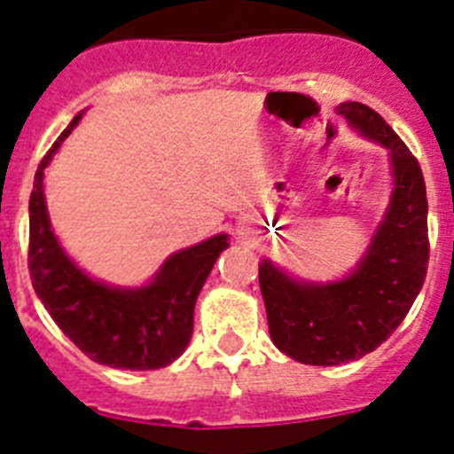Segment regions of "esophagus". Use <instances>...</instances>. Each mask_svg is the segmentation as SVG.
<instances>
[{
	"label": "esophagus",
	"mask_w": 454,
	"mask_h": 454,
	"mask_svg": "<svg viewBox=\"0 0 454 454\" xmlns=\"http://www.w3.org/2000/svg\"><path fill=\"white\" fill-rule=\"evenodd\" d=\"M237 235H239L241 241H253V232H251V228H248V226L237 228Z\"/></svg>",
	"instance_id": "1"
}]
</instances>
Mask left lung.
<instances>
[{
    "mask_svg": "<svg viewBox=\"0 0 454 454\" xmlns=\"http://www.w3.org/2000/svg\"><path fill=\"white\" fill-rule=\"evenodd\" d=\"M338 114L363 137L389 150L394 190L385 219L351 275L332 285L289 278L270 260L260 289L275 347L304 365L358 361L403 323L427 273V197L419 160L380 114L342 103Z\"/></svg>",
    "mask_w": 454,
    "mask_h": 454,
    "instance_id": "8db88e82",
    "label": "left lung"
}]
</instances>
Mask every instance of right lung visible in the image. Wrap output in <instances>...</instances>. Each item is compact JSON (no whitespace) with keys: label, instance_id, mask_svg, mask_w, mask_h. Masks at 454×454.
I'll list each match as a JSON object with an SVG mask.
<instances>
[{"label":"right lung","instance_id":"right-lung-1","mask_svg":"<svg viewBox=\"0 0 454 454\" xmlns=\"http://www.w3.org/2000/svg\"><path fill=\"white\" fill-rule=\"evenodd\" d=\"M69 122L35 172L28 201V270L37 298L55 325L80 351L118 370H159L188 347L194 302L203 282L228 248L226 235L169 255L156 278L141 289H118L89 278L67 257L51 231L44 201V168L78 125Z\"/></svg>","mask_w":454,"mask_h":454}]
</instances>
